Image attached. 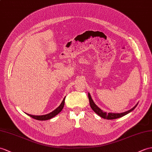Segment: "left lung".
<instances>
[{
  "label": "left lung",
  "instance_id": "8db88e82",
  "mask_svg": "<svg viewBox=\"0 0 152 152\" xmlns=\"http://www.w3.org/2000/svg\"><path fill=\"white\" fill-rule=\"evenodd\" d=\"M88 97H89V103H90V105H91V109H93V110L96 113L97 115H99L101 117L105 118V119H107V120H113V119H116V118H118L120 117H122V116H124L126 115H127L129 113H130L131 111H132L134 109H135L137 105V104L135 107H133L132 109H130V110L128 111H126L124 113H106V112H104L102 110L98 107L97 105L94 104V102H93V99L91 98V96L89 93H88Z\"/></svg>",
  "mask_w": 152,
  "mask_h": 152
}]
</instances>
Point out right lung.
<instances>
[{
  "label": "right lung",
  "instance_id": "add662e5",
  "mask_svg": "<svg viewBox=\"0 0 152 152\" xmlns=\"http://www.w3.org/2000/svg\"><path fill=\"white\" fill-rule=\"evenodd\" d=\"M65 97L63 99V102H61V104H60L59 106L56 108L54 111H53L52 112L50 113L45 115H39V116H36V115H30V114H27L28 116H31V118H33L36 120H38V121H47V120H49L52 118L54 117L56 115H57L63 109V107H64V104H65Z\"/></svg>",
  "mask_w": 152,
  "mask_h": 152
}]
</instances>
